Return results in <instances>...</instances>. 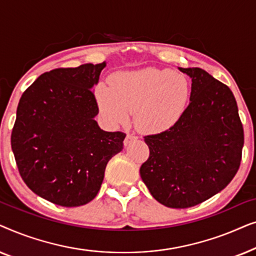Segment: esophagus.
Returning a JSON list of instances; mask_svg holds the SVG:
<instances>
[{
	"label": "esophagus",
	"mask_w": 256,
	"mask_h": 256,
	"mask_svg": "<svg viewBox=\"0 0 256 256\" xmlns=\"http://www.w3.org/2000/svg\"><path fill=\"white\" fill-rule=\"evenodd\" d=\"M136 140H138V136H135L132 134H128L127 136H126L124 143V146H128L129 143L132 142V141H136Z\"/></svg>",
	"instance_id": "esophagus-1"
}]
</instances>
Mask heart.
Wrapping results in <instances>:
<instances>
[{"mask_svg": "<svg viewBox=\"0 0 256 256\" xmlns=\"http://www.w3.org/2000/svg\"><path fill=\"white\" fill-rule=\"evenodd\" d=\"M100 113L110 124H127L136 113V126L158 134L176 126L188 106L191 86L188 78L170 70L141 68L112 76L110 86L94 90Z\"/></svg>", "mask_w": 256, "mask_h": 256, "instance_id": "1", "label": "heart"}]
</instances>
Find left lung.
Segmentation results:
<instances>
[{
    "label": "left lung",
    "instance_id": "8db88e82",
    "mask_svg": "<svg viewBox=\"0 0 256 256\" xmlns=\"http://www.w3.org/2000/svg\"><path fill=\"white\" fill-rule=\"evenodd\" d=\"M180 71L191 78L190 104L176 126L146 136L150 155L140 168L152 197L171 208H191L224 190L244 146L232 90L199 68Z\"/></svg>",
    "mask_w": 256,
    "mask_h": 256
}]
</instances>
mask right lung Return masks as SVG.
I'll list each match as a JSON object with an SVG mask.
<instances>
[{
	"label": "right lung",
	"instance_id": "add662e5",
	"mask_svg": "<svg viewBox=\"0 0 256 256\" xmlns=\"http://www.w3.org/2000/svg\"><path fill=\"white\" fill-rule=\"evenodd\" d=\"M84 64L43 73L20 96L12 149L24 183L54 204L96 198L104 169L124 149V132L102 130L93 87L106 68Z\"/></svg>",
	"mask_w": 256,
	"mask_h": 256
}]
</instances>
